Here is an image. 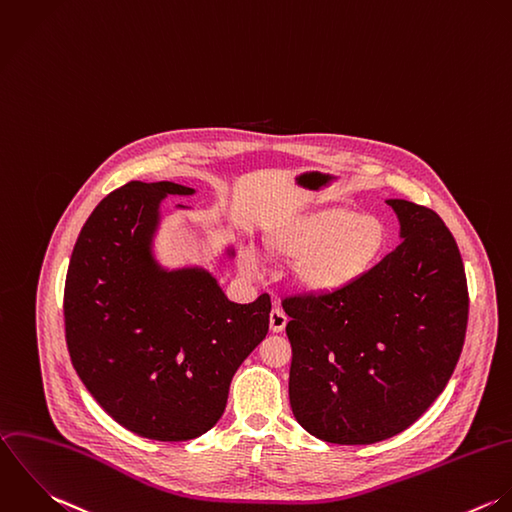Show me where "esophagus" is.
<instances>
[{
	"label": "esophagus",
	"mask_w": 512,
	"mask_h": 512,
	"mask_svg": "<svg viewBox=\"0 0 512 512\" xmlns=\"http://www.w3.org/2000/svg\"><path fill=\"white\" fill-rule=\"evenodd\" d=\"M286 324H288V316H286L280 308H274V310L270 312V330H272L274 334H280V332H284Z\"/></svg>",
	"instance_id": "obj_1"
}]
</instances>
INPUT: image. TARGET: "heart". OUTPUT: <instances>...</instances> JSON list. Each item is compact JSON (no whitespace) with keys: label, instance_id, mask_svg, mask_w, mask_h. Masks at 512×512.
I'll return each instance as SVG.
<instances>
[{"label":"heart","instance_id":"heart-1","mask_svg":"<svg viewBox=\"0 0 512 512\" xmlns=\"http://www.w3.org/2000/svg\"><path fill=\"white\" fill-rule=\"evenodd\" d=\"M383 220L353 208L330 206L296 212L278 220L266 236L270 256L296 262V280L312 296L330 298L361 284L387 252ZM242 264L260 272L258 256L248 250Z\"/></svg>","mask_w":512,"mask_h":512}]
</instances>
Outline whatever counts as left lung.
Wrapping results in <instances>:
<instances>
[{
    "mask_svg": "<svg viewBox=\"0 0 512 512\" xmlns=\"http://www.w3.org/2000/svg\"><path fill=\"white\" fill-rule=\"evenodd\" d=\"M401 244L355 288L288 298L290 405L314 437L371 445L413 425L459 361L469 294L457 242L431 208L385 200Z\"/></svg>",
    "mask_w": 512,
    "mask_h": 512,
    "instance_id": "obj_1",
    "label": "left lung"
}]
</instances>
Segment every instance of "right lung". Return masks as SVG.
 <instances>
[{"label":"right lung","instance_id":"add662e5","mask_svg":"<svg viewBox=\"0 0 512 512\" xmlns=\"http://www.w3.org/2000/svg\"><path fill=\"white\" fill-rule=\"evenodd\" d=\"M194 192L131 180L107 194L81 228L65 280L77 375L119 425L155 441L196 439L216 425L236 369L270 324L266 294L234 304L208 270L157 260L163 200Z\"/></svg>","mask_w":512,"mask_h":512}]
</instances>
